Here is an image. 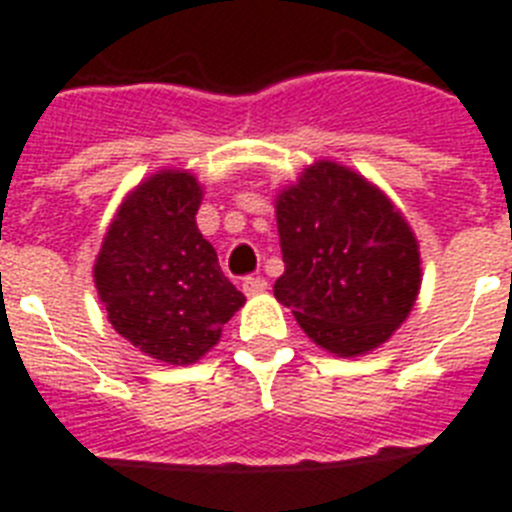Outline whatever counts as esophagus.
Listing matches in <instances>:
<instances>
[{
	"label": "esophagus",
	"mask_w": 512,
	"mask_h": 512,
	"mask_svg": "<svg viewBox=\"0 0 512 512\" xmlns=\"http://www.w3.org/2000/svg\"><path fill=\"white\" fill-rule=\"evenodd\" d=\"M243 293L246 295L266 293V280L264 277H246V280H243Z\"/></svg>",
	"instance_id": "esophagus-1"
}]
</instances>
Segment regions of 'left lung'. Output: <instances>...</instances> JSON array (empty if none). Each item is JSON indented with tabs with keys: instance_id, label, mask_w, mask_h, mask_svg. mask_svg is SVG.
<instances>
[{
	"instance_id": "obj_1",
	"label": "left lung",
	"mask_w": 512,
	"mask_h": 512,
	"mask_svg": "<svg viewBox=\"0 0 512 512\" xmlns=\"http://www.w3.org/2000/svg\"><path fill=\"white\" fill-rule=\"evenodd\" d=\"M285 272L274 298L332 356L377 350L408 319L421 253L403 211L361 172L308 164L274 198Z\"/></svg>"
}]
</instances>
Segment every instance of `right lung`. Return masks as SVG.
<instances>
[{"mask_svg":"<svg viewBox=\"0 0 512 512\" xmlns=\"http://www.w3.org/2000/svg\"><path fill=\"white\" fill-rule=\"evenodd\" d=\"M201 198L188 170L154 172L122 198L94 261L114 332L172 366L201 361L246 303L198 232Z\"/></svg>","mask_w":512,"mask_h":512,"instance_id":"right-lung-1","label":"right lung"}]
</instances>
